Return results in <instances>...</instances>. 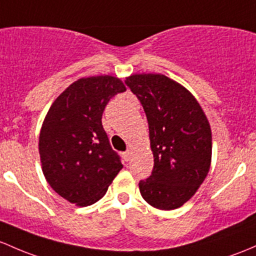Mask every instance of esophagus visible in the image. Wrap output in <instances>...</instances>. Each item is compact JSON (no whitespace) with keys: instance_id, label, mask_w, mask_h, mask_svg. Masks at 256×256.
<instances>
[{"instance_id":"1","label":"esophagus","mask_w":256,"mask_h":256,"mask_svg":"<svg viewBox=\"0 0 256 256\" xmlns=\"http://www.w3.org/2000/svg\"><path fill=\"white\" fill-rule=\"evenodd\" d=\"M130 150H126V152L122 153V158L125 160V162H128L130 160Z\"/></svg>"}]
</instances>
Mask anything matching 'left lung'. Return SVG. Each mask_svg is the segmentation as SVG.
<instances>
[{"mask_svg":"<svg viewBox=\"0 0 256 256\" xmlns=\"http://www.w3.org/2000/svg\"><path fill=\"white\" fill-rule=\"evenodd\" d=\"M125 83L146 112L154 158L140 192L156 208H178L210 170L212 136L205 112L189 90L164 74H132Z\"/></svg>","mask_w":256,"mask_h":256,"instance_id":"1","label":"left lung"}]
</instances>
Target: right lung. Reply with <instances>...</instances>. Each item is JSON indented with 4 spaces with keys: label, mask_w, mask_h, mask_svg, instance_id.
<instances>
[{
    "label": "right lung",
    "mask_w": 256,
    "mask_h": 256,
    "mask_svg": "<svg viewBox=\"0 0 256 256\" xmlns=\"http://www.w3.org/2000/svg\"><path fill=\"white\" fill-rule=\"evenodd\" d=\"M126 88L119 78L96 76L72 83L50 106L39 136L42 173L71 204L100 200L122 168L102 124L106 104Z\"/></svg>",
    "instance_id": "add662e5"
}]
</instances>
